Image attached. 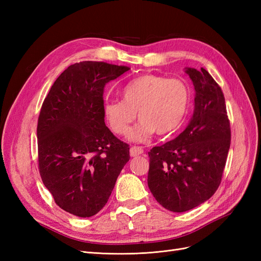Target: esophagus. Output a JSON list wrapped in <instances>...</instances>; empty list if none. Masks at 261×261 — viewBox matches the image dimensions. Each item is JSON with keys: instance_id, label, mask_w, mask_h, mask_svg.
Here are the masks:
<instances>
[{"instance_id": "1", "label": "esophagus", "mask_w": 261, "mask_h": 261, "mask_svg": "<svg viewBox=\"0 0 261 261\" xmlns=\"http://www.w3.org/2000/svg\"><path fill=\"white\" fill-rule=\"evenodd\" d=\"M143 153H144V149L141 148V147L134 146V147H132V148L129 149V154H130V156H137V155L143 154Z\"/></svg>"}]
</instances>
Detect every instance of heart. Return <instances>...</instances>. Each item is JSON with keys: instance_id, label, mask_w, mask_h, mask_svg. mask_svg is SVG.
Here are the masks:
<instances>
[{"instance_id": "b5f03b06", "label": "heart", "mask_w": 261, "mask_h": 261, "mask_svg": "<svg viewBox=\"0 0 261 261\" xmlns=\"http://www.w3.org/2000/svg\"><path fill=\"white\" fill-rule=\"evenodd\" d=\"M122 99L103 105L106 121L116 135H124L137 112L140 121L129 130L128 138L141 143L154 132L167 135L178 127L187 113L191 92L180 80L144 74L124 86Z\"/></svg>"}]
</instances>
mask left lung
I'll list each match as a JSON object with an SVG mask.
<instances>
[{
    "instance_id": "left-lung-1",
    "label": "left lung",
    "mask_w": 261,
    "mask_h": 261,
    "mask_svg": "<svg viewBox=\"0 0 261 261\" xmlns=\"http://www.w3.org/2000/svg\"><path fill=\"white\" fill-rule=\"evenodd\" d=\"M195 87V108L186 128L149 154L148 186L155 200L173 212L208 200L222 179L231 145L223 92L202 68L186 67Z\"/></svg>"
}]
</instances>
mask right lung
I'll list each match as a JSON object with an SVG mask.
<instances>
[{"mask_svg": "<svg viewBox=\"0 0 261 261\" xmlns=\"http://www.w3.org/2000/svg\"><path fill=\"white\" fill-rule=\"evenodd\" d=\"M130 69L105 62L75 63L45 97L38 118L39 172L55 203L89 218L106 206L129 160V146L105 123L103 90Z\"/></svg>", "mask_w": 261, "mask_h": 261, "instance_id": "1", "label": "right lung"}]
</instances>
